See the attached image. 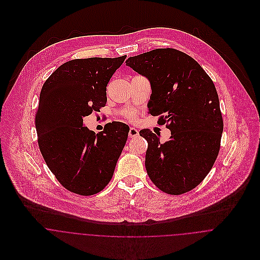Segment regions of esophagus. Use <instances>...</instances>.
<instances>
[{"label": "esophagus", "instance_id": "34e87169", "mask_svg": "<svg viewBox=\"0 0 260 260\" xmlns=\"http://www.w3.org/2000/svg\"><path fill=\"white\" fill-rule=\"evenodd\" d=\"M128 135H129L130 138H134V137H136V136L139 135V131H138L136 128H133V127H132V128H130Z\"/></svg>", "mask_w": 260, "mask_h": 260}]
</instances>
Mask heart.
Here are the masks:
<instances>
[{
    "instance_id": "obj_1",
    "label": "heart",
    "mask_w": 260,
    "mask_h": 260,
    "mask_svg": "<svg viewBox=\"0 0 260 260\" xmlns=\"http://www.w3.org/2000/svg\"><path fill=\"white\" fill-rule=\"evenodd\" d=\"M124 115H125V117H126L129 121L134 122V121L137 120V113H136L135 110H133V109H128V110H126V111L124 112Z\"/></svg>"
}]
</instances>
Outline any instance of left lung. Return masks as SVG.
I'll use <instances>...</instances> for the list:
<instances>
[{
	"label": "left lung",
	"mask_w": 260,
	"mask_h": 260,
	"mask_svg": "<svg viewBox=\"0 0 260 260\" xmlns=\"http://www.w3.org/2000/svg\"><path fill=\"white\" fill-rule=\"evenodd\" d=\"M126 65L148 78L152 94L149 113L166 124L170 139L143 129L148 142L145 167L161 191L180 195L199 185L211 170L220 149L222 114L211 78L189 55L155 49L130 57Z\"/></svg>",
	"instance_id": "8db88e82"
}]
</instances>
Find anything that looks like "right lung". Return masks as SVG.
Wrapping results in <instances>:
<instances>
[{
	"instance_id": "right-lung-1",
	"label": "right lung",
	"mask_w": 260,
	"mask_h": 260,
	"mask_svg": "<svg viewBox=\"0 0 260 260\" xmlns=\"http://www.w3.org/2000/svg\"><path fill=\"white\" fill-rule=\"evenodd\" d=\"M126 55L74 59L44 83L35 117L38 144L57 180L83 196L102 191L112 179L127 141L129 126L107 123L96 134L83 118L106 105V87Z\"/></svg>"
}]
</instances>
